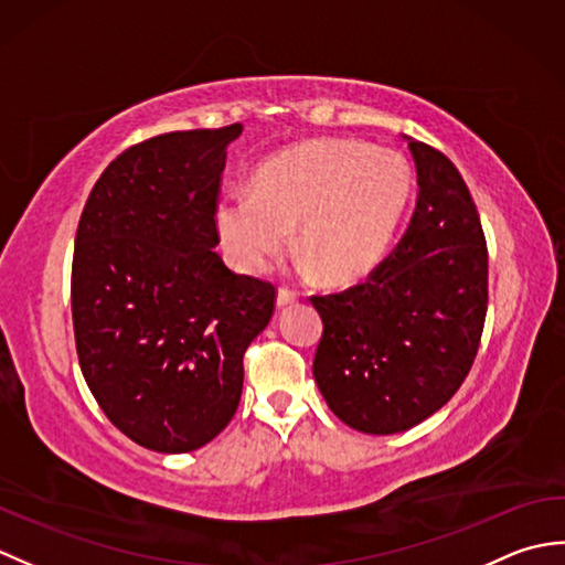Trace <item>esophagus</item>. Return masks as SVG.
<instances>
[{
	"label": "esophagus",
	"mask_w": 565,
	"mask_h": 565,
	"mask_svg": "<svg viewBox=\"0 0 565 565\" xmlns=\"http://www.w3.org/2000/svg\"><path fill=\"white\" fill-rule=\"evenodd\" d=\"M296 303V294L291 289H286V286H281L279 291H276V308H289Z\"/></svg>",
	"instance_id": "obj_1"
}]
</instances>
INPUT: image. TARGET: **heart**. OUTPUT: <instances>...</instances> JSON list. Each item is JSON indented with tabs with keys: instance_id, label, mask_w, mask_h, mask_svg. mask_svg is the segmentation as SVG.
Instances as JSON below:
<instances>
[{
	"instance_id": "1",
	"label": "heart",
	"mask_w": 565,
	"mask_h": 565,
	"mask_svg": "<svg viewBox=\"0 0 565 565\" xmlns=\"http://www.w3.org/2000/svg\"><path fill=\"white\" fill-rule=\"evenodd\" d=\"M413 191L411 164L388 148L320 138L274 154L215 206L225 255L264 274L291 245L332 284L364 279L386 259Z\"/></svg>"
}]
</instances>
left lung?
<instances>
[{
    "instance_id": "left-lung-1",
    "label": "left lung",
    "mask_w": 565,
    "mask_h": 565,
    "mask_svg": "<svg viewBox=\"0 0 565 565\" xmlns=\"http://www.w3.org/2000/svg\"><path fill=\"white\" fill-rule=\"evenodd\" d=\"M405 140L419 191L401 243L364 284L310 298L322 318L318 388L366 435L405 431L447 405L488 310V249L468 186L447 154Z\"/></svg>"
}]
</instances>
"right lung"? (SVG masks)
<instances>
[{
	"instance_id": "right-lung-1",
	"label": "right lung",
	"mask_w": 565,
	"mask_h": 565,
	"mask_svg": "<svg viewBox=\"0 0 565 565\" xmlns=\"http://www.w3.org/2000/svg\"><path fill=\"white\" fill-rule=\"evenodd\" d=\"M243 134L177 130L128 148L84 203L72 326L84 381L136 444L186 454L231 423L243 356L274 286L225 267L215 231L225 150Z\"/></svg>"
}]
</instances>
